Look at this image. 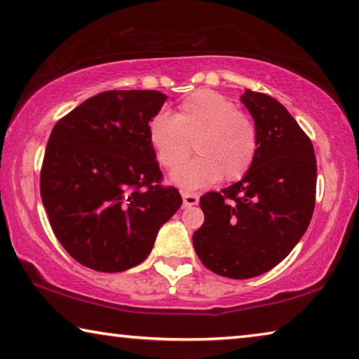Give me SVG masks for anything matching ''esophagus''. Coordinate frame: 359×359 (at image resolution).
<instances>
[{
    "label": "esophagus",
    "instance_id": "34e87169",
    "mask_svg": "<svg viewBox=\"0 0 359 359\" xmlns=\"http://www.w3.org/2000/svg\"><path fill=\"white\" fill-rule=\"evenodd\" d=\"M182 198H184V205L185 208H191V205H196L199 203V196L194 193L182 191Z\"/></svg>",
    "mask_w": 359,
    "mask_h": 359
}]
</instances>
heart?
Wrapping results in <instances>:
<instances>
[{"label": "heart", "mask_w": 359, "mask_h": 359, "mask_svg": "<svg viewBox=\"0 0 359 359\" xmlns=\"http://www.w3.org/2000/svg\"><path fill=\"white\" fill-rule=\"evenodd\" d=\"M149 137L156 161L175 169L171 179L185 190L215 184L220 177L234 182L244 177L258 151V133L252 118L238 111L234 101L214 90H198L180 102L177 114L156 112L149 121Z\"/></svg>", "instance_id": "1"}]
</instances>
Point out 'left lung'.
<instances>
[{
  "mask_svg": "<svg viewBox=\"0 0 359 359\" xmlns=\"http://www.w3.org/2000/svg\"><path fill=\"white\" fill-rule=\"evenodd\" d=\"M241 101L258 133L248 172L199 199L204 223L193 234L203 264L218 276L252 278L277 266L306 233L317 191L313 145L269 95L245 90Z\"/></svg>",
  "mask_w": 359,
  "mask_h": 359,
  "instance_id": "1",
  "label": "left lung"
}]
</instances>
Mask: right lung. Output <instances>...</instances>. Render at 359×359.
<instances>
[{
  "label": "right lung",
  "mask_w": 359,
  "mask_h": 359,
  "mask_svg": "<svg viewBox=\"0 0 359 359\" xmlns=\"http://www.w3.org/2000/svg\"><path fill=\"white\" fill-rule=\"evenodd\" d=\"M168 96L111 90L57 121L41 168V198L60 244L79 263L121 272L149 257L158 229L182 205L163 174L149 121Z\"/></svg>",
  "instance_id": "obj_1"
}]
</instances>
